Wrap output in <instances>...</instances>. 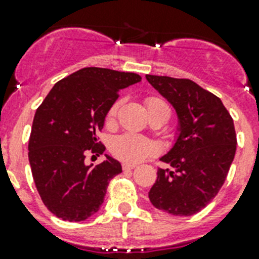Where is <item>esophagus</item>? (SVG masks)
Masks as SVG:
<instances>
[{
	"instance_id": "34e87169",
	"label": "esophagus",
	"mask_w": 259,
	"mask_h": 259,
	"mask_svg": "<svg viewBox=\"0 0 259 259\" xmlns=\"http://www.w3.org/2000/svg\"><path fill=\"white\" fill-rule=\"evenodd\" d=\"M134 167H136V165H134V163H123L122 165L123 170H133Z\"/></svg>"
}]
</instances>
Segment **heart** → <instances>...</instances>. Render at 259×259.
Instances as JSON below:
<instances>
[{"label": "heart", "instance_id": "1", "mask_svg": "<svg viewBox=\"0 0 259 259\" xmlns=\"http://www.w3.org/2000/svg\"><path fill=\"white\" fill-rule=\"evenodd\" d=\"M145 104H146L149 115L155 114V113H166L167 115H170L169 105L159 97H148L145 100ZM118 101L111 105L108 111V121L114 118L117 111H118ZM110 150L117 158L123 161V162L137 163L142 161V159L148 158V157L157 154L159 151V146L157 142H154L150 138L126 133L115 137L114 140L111 141Z\"/></svg>", "mask_w": 259, "mask_h": 259}]
</instances>
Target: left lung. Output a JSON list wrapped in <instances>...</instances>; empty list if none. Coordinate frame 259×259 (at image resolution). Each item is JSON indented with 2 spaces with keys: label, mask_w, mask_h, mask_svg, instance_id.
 Wrapping results in <instances>:
<instances>
[{
  "label": "left lung",
  "mask_w": 259,
  "mask_h": 259,
  "mask_svg": "<svg viewBox=\"0 0 259 259\" xmlns=\"http://www.w3.org/2000/svg\"><path fill=\"white\" fill-rule=\"evenodd\" d=\"M178 115L176 144L161 161L149 191L154 207L189 217L198 213L222 188L237 149L234 122L222 101L191 79L146 75Z\"/></svg>",
  "instance_id": "left-lung-1"
}]
</instances>
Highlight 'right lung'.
<instances>
[{
  "label": "right lung",
  "instance_id": "obj_1",
  "mask_svg": "<svg viewBox=\"0 0 259 259\" xmlns=\"http://www.w3.org/2000/svg\"><path fill=\"white\" fill-rule=\"evenodd\" d=\"M141 81L136 73L83 68L61 79L42 101L29 138V162L44 205L64 221H85L104 203L109 181L122 171L117 159L86 165L105 146L97 133L119 90Z\"/></svg>",
  "mask_w": 259,
  "mask_h": 259
}]
</instances>
